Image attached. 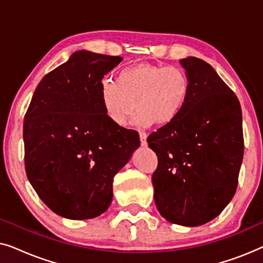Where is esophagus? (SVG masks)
Wrapping results in <instances>:
<instances>
[{
	"label": "esophagus",
	"instance_id": "34e87169",
	"mask_svg": "<svg viewBox=\"0 0 263 263\" xmlns=\"http://www.w3.org/2000/svg\"><path fill=\"white\" fill-rule=\"evenodd\" d=\"M140 141H141L142 146L147 145V133L140 132Z\"/></svg>",
	"mask_w": 263,
	"mask_h": 263
}]
</instances>
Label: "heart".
Wrapping results in <instances>:
<instances>
[{
    "mask_svg": "<svg viewBox=\"0 0 263 263\" xmlns=\"http://www.w3.org/2000/svg\"><path fill=\"white\" fill-rule=\"evenodd\" d=\"M189 75L181 67L139 63L122 69L116 81L103 79L99 97L106 117L117 127H124L134 112L135 122L148 127L156 122L167 125L178 118L188 103Z\"/></svg>",
    "mask_w": 263,
    "mask_h": 263,
    "instance_id": "obj_1",
    "label": "heart"
}]
</instances>
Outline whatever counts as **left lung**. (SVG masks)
<instances>
[{
  "instance_id": "obj_1",
  "label": "left lung",
  "mask_w": 263,
  "mask_h": 263,
  "mask_svg": "<svg viewBox=\"0 0 263 263\" xmlns=\"http://www.w3.org/2000/svg\"><path fill=\"white\" fill-rule=\"evenodd\" d=\"M179 62L192 84L188 103L177 120L147 138L158 157L154 201L172 224L200 226L218 217L236 193L244 152L242 109L207 62Z\"/></svg>"
}]
</instances>
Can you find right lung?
<instances>
[{
	"label": "right lung",
	"mask_w": 263,
	"mask_h": 263,
	"mask_svg": "<svg viewBox=\"0 0 263 263\" xmlns=\"http://www.w3.org/2000/svg\"><path fill=\"white\" fill-rule=\"evenodd\" d=\"M122 60L74 52L42 79L25 115L27 178L63 218L104 213L112 201L115 175L140 146L138 132L111 123L100 102V81Z\"/></svg>",
	"instance_id": "1"
}]
</instances>
